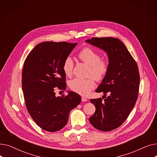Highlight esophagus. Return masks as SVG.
<instances>
[{
  "mask_svg": "<svg viewBox=\"0 0 157 157\" xmlns=\"http://www.w3.org/2000/svg\"><path fill=\"white\" fill-rule=\"evenodd\" d=\"M81 101H82V102H86V101H88V99H87L86 98H85L84 97H81Z\"/></svg>",
  "mask_w": 157,
  "mask_h": 157,
  "instance_id": "1",
  "label": "esophagus"
}]
</instances>
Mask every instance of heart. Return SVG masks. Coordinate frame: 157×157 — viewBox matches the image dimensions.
<instances>
[{
  "label": "heart",
  "mask_w": 157,
  "mask_h": 157,
  "mask_svg": "<svg viewBox=\"0 0 157 157\" xmlns=\"http://www.w3.org/2000/svg\"><path fill=\"white\" fill-rule=\"evenodd\" d=\"M79 60L90 67V75H92L97 81H102L109 69L108 61L101 60V56L98 53L90 48H85L78 53ZM73 61L70 57H67L64 60L62 69L64 74L69 77L72 75L73 70ZM69 87L73 92L82 95H88L95 86L93 78L88 79H74L69 83Z\"/></svg>",
  "instance_id": "1"
}]
</instances>
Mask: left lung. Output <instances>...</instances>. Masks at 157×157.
Masks as SVG:
<instances>
[{
	"instance_id": "left-lung-1",
	"label": "left lung",
	"mask_w": 157,
	"mask_h": 157,
	"mask_svg": "<svg viewBox=\"0 0 157 157\" xmlns=\"http://www.w3.org/2000/svg\"><path fill=\"white\" fill-rule=\"evenodd\" d=\"M85 41L104 51L109 63L108 72L95 90L104 94L105 99L90 100L95 105V112L89 121L98 130L111 131L125 121L135 105L140 82L137 65L118 39L92 37Z\"/></svg>"
}]
</instances>
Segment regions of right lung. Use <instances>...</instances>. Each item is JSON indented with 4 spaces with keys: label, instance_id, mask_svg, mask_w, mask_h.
Instances as JSON below:
<instances>
[{
    "label": "right lung",
    "instance_id": "obj_1",
    "mask_svg": "<svg viewBox=\"0 0 157 157\" xmlns=\"http://www.w3.org/2000/svg\"><path fill=\"white\" fill-rule=\"evenodd\" d=\"M78 43L47 41L37 44L27 56L22 72V89L27 109L34 121L48 132L61 130L70 111L79 104L81 96L56 97V88L66 89L62 65Z\"/></svg>",
    "mask_w": 157,
    "mask_h": 157
}]
</instances>
